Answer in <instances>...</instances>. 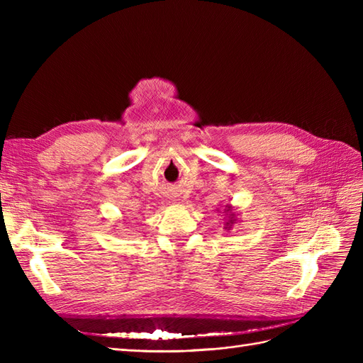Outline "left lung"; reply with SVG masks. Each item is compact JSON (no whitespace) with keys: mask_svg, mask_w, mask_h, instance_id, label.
Segmentation results:
<instances>
[{"mask_svg":"<svg viewBox=\"0 0 363 363\" xmlns=\"http://www.w3.org/2000/svg\"><path fill=\"white\" fill-rule=\"evenodd\" d=\"M217 211H218L220 213L225 215V218H226V221H225V229H226V230L233 229V226L238 221V218H237L238 213L235 215V212H233L234 207L230 206V204H226L225 207H223V211H220V209H217Z\"/></svg>","mask_w":363,"mask_h":363,"instance_id":"left-lung-1","label":"left lung"}]
</instances>
